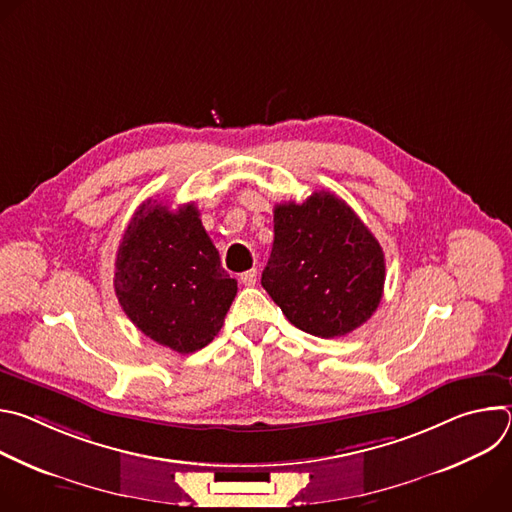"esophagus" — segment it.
I'll use <instances>...</instances> for the list:
<instances>
[{
  "label": "esophagus",
  "mask_w": 512,
  "mask_h": 512,
  "mask_svg": "<svg viewBox=\"0 0 512 512\" xmlns=\"http://www.w3.org/2000/svg\"><path fill=\"white\" fill-rule=\"evenodd\" d=\"M239 281H241L243 285H255V281H257V269L253 267V269H249V271H243V273L239 275Z\"/></svg>",
  "instance_id": "34e87169"
}]
</instances>
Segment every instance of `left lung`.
<instances>
[{
    "instance_id": "obj_1",
    "label": "left lung",
    "mask_w": 512,
    "mask_h": 512,
    "mask_svg": "<svg viewBox=\"0 0 512 512\" xmlns=\"http://www.w3.org/2000/svg\"><path fill=\"white\" fill-rule=\"evenodd\" d=\"M273 233L261 285L296 328L334 338L375 314L385 255L342 198L320 190L304 202L275 204Z\"/></svg>"
}]
</instances>
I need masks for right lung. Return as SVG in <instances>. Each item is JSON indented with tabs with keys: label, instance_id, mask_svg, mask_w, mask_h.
Here are the masks:
<instances>
[{
	"label": "right lung",
	"instance_id": "obj_1",
	"mask_svg": "<svg viewBox=\"0 0 512 512\" xmlns=\"http://www.w3.org/2000/svg\"><path fill=\"white\" fill-rule=\"evenodd\" d=\"M113 281L127 318L180 354L212 342L237 296L194 202L178 210L143 202L119 243Z\"/></svg>",
	"mask_w": 512,
	"mask_h": 512
}]
</instances>
